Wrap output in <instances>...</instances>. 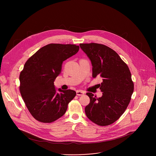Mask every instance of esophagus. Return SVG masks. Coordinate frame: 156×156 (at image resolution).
I'll return each mask as SVG.
<instances>
[{
	"instance_id": "1",
	"label": "esophagus",
	"mask_w": 156,
	"mask_h": 156,
	"mask_svg": "<svg viewBox=\"0 0 156 156\" xmlns=\"http://www.w3.org/2000/svg\"><path fill=\"white\" fill-rule=\"evenodd\" d=\"M84 94V92L82 90H78L76 91V95L77 96H82Z\"/></svg>"
}]
</instances>
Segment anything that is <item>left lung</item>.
Here are the masks:
<instances>
[{"instance_id":"left-lung-1","label":"left lung","mask_w":156,"mask_h":156,"mask_svg":"<svg viewBox=\"0 0 156 156\" xmlns=\"http://www.w3.org/2000/svg\"><path fill=\"white\" fill-rule=\"evenodd\" d=\"M80 46L91 62L93 77L102 78L99 86L102 97L86 93L90 102L85 107L86 115L99 126L109 125L122 116L130 102L134 90L130 71L115 51L103 44H80Z\"/></svg>"}]
</instances>
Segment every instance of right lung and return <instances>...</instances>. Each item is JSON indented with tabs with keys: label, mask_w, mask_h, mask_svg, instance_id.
<instances>
[{
	"label": "right lung",
	"mask_w": 156,
	"mask_h": 156,
	"mask_svg": "<svg viewBox=\"0 0 156 156\" xmlns=\"http://www.w3.org/2000/svg\"><path fill=\"white\" fill-rule=\"evenodd\" d=\"M75 44H49L41 48L25 63L20 75V91L32 116L42 123H51L66 112L76 96L73 90L56 92L54 81L64 60L76 54Z\"/></svg>",
	"instance_id": "add662e5"
}]
</instances>
